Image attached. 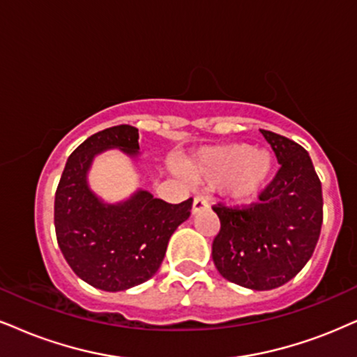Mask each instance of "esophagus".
<instances>
[{"label":"esophagus","mask_w":357,"mask_h":357,"mask_svg":"<svg viewBox=\"0 0 357 357\" xmlns=\"http://www.w3.org/2000/svg\"><path fill=\"white\" fill-rule=\"evenodd\" d=\"M205 208H208V200H206L204 195H197L195 199H193V204H192V213H197V212H200V210H205Z\"/></svg>","instance_id":"obj_1"}]
</instances>
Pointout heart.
Masks as SVG:
<instances>
[{
	"label": "heart",
	"mask_w": 357,
	"mask_h": 357,
	"mask_svg": "<svg viewBox=\"0 0 357 357\" xmlns=\"http://www.w3.org/2000/svg\"><path fill=\"white\" fill-rule=\"evenodd\" d=\"M275 157L266 149L250 144H228L202 151L187 162V175L197 182L223 185L235 200H250L271 177Z\"/></svg>",
	"instance_id": "heart-1"
}]
</instances>
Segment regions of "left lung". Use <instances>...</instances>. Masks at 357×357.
<instances>
[{
    "label": "left lung",
    "instance_id": "1",
    "mask_svg": "<svg viewBox=\"0 0 357 357\" xmlns=\"http://www.w3.org/2000/svg\"><path fill=\"white\" fill-rule=\"evenodd\" d=\"M281 165L250 205H213L220 231L212 258L223 278L265 291L294 278L313 255L323 225V190L310 153L263 130Z\"/></svg>",
    "mask_w": 357,
    "mask_h": 357
}]
</instances>
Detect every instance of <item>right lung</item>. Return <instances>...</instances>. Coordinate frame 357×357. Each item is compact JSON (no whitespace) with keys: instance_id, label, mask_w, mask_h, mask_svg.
<instances>
[{"instance_id":"right-lung-1","label":"right lung","mask_w":357,"mask_h":357,"mask_svg":"<svg viewBox=\"0 0 357 357\" xmlns=\"http://www.w3.org/2000/svg\"><path fill=\"white\" fill-rule=\"evenodd\" d=\"M111 147L135 155L139 130L109 127L69 155L54 197V227L79 278L104 291H124L155 275L172 233L190 217L193 199L174 205L140 190L126 204L104 205L87 187L86 174L96 153Z\"/></svg>"}]
</instances>
